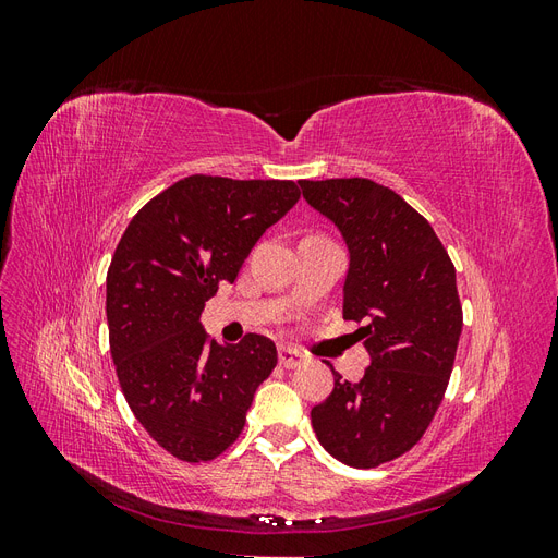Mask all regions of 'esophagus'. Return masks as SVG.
Segmentation results:
<instances>
[{"mask_svg": "<svg viewBox=\"0 0 558 558\" xmlns=\"http://www.w3.org/2000/svg\"><path fill=\"white\" fill-rule=\"evenodd\" d=\"M302 361H305V356H302V353H298L295 349H291V347H279V365H281V367L293 369V367H300Z\"/></svg>", "mask_w": 558, "mask_h": 558, "instance_id": "esophagus-1", "label": "esophagus"}]
</instances>
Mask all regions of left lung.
Listing matches in <instances>:
<instances>
[{"mask_svg":"<svg viewBox=\"0 0 558 558\" xmlns=\"http://www.w3.org/2000/svg\"><path fill=\"white\" fill-rule=\"evenodd\" d=\"M300 185L344 234V318L363 324L353 335L369 353L359 384L332 369L312 426L337 461L377 468L424 437L445 398L463 328L456 269L426 218L386 185L359 177Z\"/></svg>","mask_w":558,"mask_h":558,"instance_id":"left-lung-1","label":"left lung"}]
</instances>
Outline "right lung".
<instances>
[{"label":"right lung","mask_w":558,"mask_h":558,"mask_svg":"<svg viewBox=\"0 0 558 558\" xmlns=\"http://www.w3.org/2000/svg\"><path fill=\"white\" fill-rule=\"evenodd\" d=\"M298 199L295 181L193 174L148 199L113 251L116 375L132 414L179 461H214L238 440L253 393L277 365L275 342L256 332L240 344L207 342L199 314Z\"/></svg>","instance_id":"obj_1"}]
</instances>
